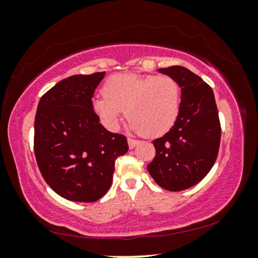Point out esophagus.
Segmentation results:
<instances>
[{
	"label": "esophagus",
	"mask_w": 258,
	"mask_h": 258,
	"mask_svg": "<svg viewBox=\"0 0 258 258\" xmlns=\"http://www.w3.org/2000/svg\"><path fill=\"white\" fill-rule=\"evenodd\" d=\"M127 142H128L130 149H133V148L137 147L140 143V141H138V140H134V139H131V138L127 139Z\"/></svg>",
	"instance_id": "esophagus-1"
}]
</instances>
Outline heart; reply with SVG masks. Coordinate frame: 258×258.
<instances>
[{
    "label": "heart",
    "mask_w": 258,
    "mask_h": 258,
    "mask_svg": "<svg viewBox=\"0 0 258 258\" xmlns=\"http://www.w3.org/2000/svg\"><path fill=\"white\" fill-rule=\"evenodd\" d=\"M102 95L93 100V108L110 130L117 127L125 110L131 130L159 137L173 127L180 113L181 87L169 75L116 74L103 84Z\"/></svg>",
    "instance_id": "heart-1"
}]
</instances>
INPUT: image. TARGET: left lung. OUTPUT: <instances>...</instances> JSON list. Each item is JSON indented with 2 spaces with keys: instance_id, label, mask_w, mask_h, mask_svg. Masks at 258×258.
Segmentation results:
<instances>
[{
  "instance_id": "8db88e82",
  "label": "left lung",
  "mask_w": 258,
  "mask_h": 258,
  "mask_svg": "<svg viewBox=\"0 0 258 258\" xmlns=\"http://www.w3.org/2000/svg\"><path fill=\"white\" fill-rule=\"evenodd\" d=\"M158 72L175 78L182 99L175 124L152 141L156 156L147 168L159 186L182 191L202 181L215 164L221 123L213 90L206 82L182 66Z\"/></svg>"
}]
</instances>
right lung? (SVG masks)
Listing matches in <instances>:
<instances>
[{
    "mask_svg": "<svg viewBox=\"0 0 258 258\" xmlns=\"http://www.w3.org/2000/svg\"><path fill=\"white\" fill-rule=\"evenodd\" d=\"M104 72L60 81L38 102L34 151L43 178L64 199L94 203L107 194L115 160L128 150L123 134L111 133L93 110Z\"/></svg>",
    "mask_w": 258,
    "mask_h": 258,
    "instance_id": "add662e5",
    "label": "right lung"
}]
</instances>
